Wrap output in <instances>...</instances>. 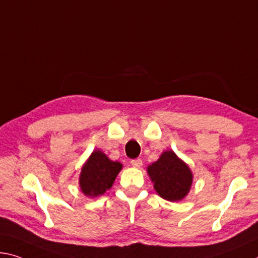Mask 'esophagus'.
Here are the masks:
<instances>
[{
    "mask_svg": "<svg viewBox=\"0 0 258 258\" xmlns=\"http://www.w3.org/2000/svg\"><path fill=\"white\" fill-rule=\"evenodd\" d=\"M131 164H132V166H134V167H141V166H142L141 158L132 159V161H131Z\"/></svg>",
    "mask_w": 258,
    "mask_h": 258,
    "instance_id": "1",
    "label": "esophagus"
}]
</instances>
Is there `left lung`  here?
<instances>
[{
	"label": "left lung",
	"instance_id": "obj_1",
	"mask_svg": "<svg viewBox=\"0 0 258 258\" xmlns=\"http://www.w3.org/2000/svg\"><path fill=\"white\" fill-rule=\"evenodd\" d=\"M148 174L158 195L167 201H180L193 181L189 167L173 151H164L157 162L148 166Z\"/></svg>",
	"mask_w": 258,
	"mask_h": 258
}]
</instances>
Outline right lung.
<instances>
[{
	"instance_id": "add662e5",
	"label": "right lung",
	"mask_w": 258,
	"mask_h": 258,
	"mask_svg": "<svg viewBox=\"0 0 258 258\" xmlns=\"http://www.w3.org/2000/svg\"><path fill=\"white\" fill-rule=\"evenodd\" d=\"M119 162H112L100 150L93 151L80 173V188L92 198L104 194L111 188L117 174L121 170Z\"/></svg>"
}]
</instances>
